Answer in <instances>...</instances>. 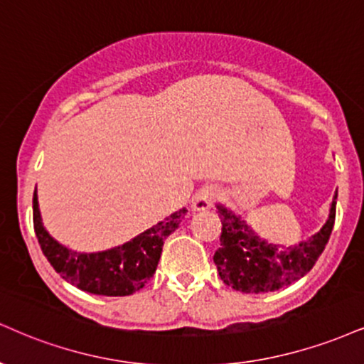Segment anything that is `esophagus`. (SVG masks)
I'll return each instance as SVG.
<instances>
[{
    "label": "esophagus",
    "instance_id": "34e87169",
    "mask_svg": "<svg viewBox=\"0 0 364 364\" xmlns=\"http://www.w3.org/2000/svg\"><path fill=\"white\" fill-rule=\"evenodd\" d=\"M217 198H218V191L215 190V188H203V190H200L198 193L195 195L193 203H191V208H193L195 212L207 210L212 207L213 203H215Z\"/></svg>",
    "mask_w": 364,
    "mask_h": 364
}]
</instances>
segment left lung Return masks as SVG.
I'll return each instance as SVG.
<instances>
[{"label": "left lung", "mask_w": 364, "mask_h": 364, "mask_svg": "<svg viewBox=\"0 0 364 364\" xmlns=\"http://www.w3.org/2000/svg\"><path fill=\"white\" fill-rule=\"evenodd\" d=\"M336 198L337 193L322 229L290 247L259 239L242 218L217 205L218 217L222 218V235L213 261L222 282L242 293H268L305 277L331 237L336 220Z\"/></svg>", "instance_id": "obj_1"}]
</instances>
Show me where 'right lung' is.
<instances>
[{
  "label": "right lung",
  "mask_w": 364,
  "mask_h": 364,
  "mask_svg": "<svg viewBox=\"0 0 364 364\" xmlns=\"http://www.w3.org/2000/svg\"><path fill=\"white\" fill-rule=\"evenodd\" d=\"M186 212V208H181L171 213L163 222L122 246L87 254L71 251L50 237L42 224L37 191L33 193V229L43 256L65 282L82 291L105 296L132 295L152 278L164 239L178 229Z\"/></svg>",
  "instance_id": "obj_1"
}]
</instances>
